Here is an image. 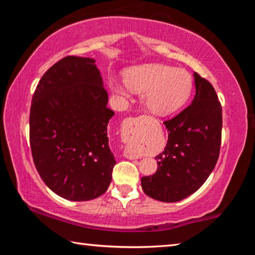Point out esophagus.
Instances as JSON below:
<instances>
[{"label": "esophagus", "mask_w": 255, "mask_h": 255, "mask_svg": "<svg viewBox=\"0 0 255 255\" xmlns=\"http://www.w3.org/2000/svg\"><path fill=\"white\" fill-rule=\"evenodd\" d=\"M125 124H126V138H132L136 136H139L140 133V129L137 126V119L129 117L126 120H125ZM124 156L127 157L129 159H136V158H140L141 155L137 152L135 148L130 147V146H127L124 150Z\"/></svg>", "instance_id": "esophagus-1"}]
</instances>
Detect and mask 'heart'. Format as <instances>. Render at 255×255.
I'll return each instance as SVG.
<instances>
[{
    "instance_id": "heart-1",
    "label": "heart",
    "mask_w": 255,
    "mask_h": 255,
    "mask_svg": "<svg viewBox=\"0 0 255 255\" xmlns=\"http://www.w3.org/2000/svg\"><path fill=\"white\" fill-rule=\"evenodd\" d=\"M126 82L133 91L144 93L146 108L159 116L179 110L192 90V79L188 72L162 64L131 68L126 73ZM112 88L117 93L127 96L126 85L115 82Z\"/></svg>"
}]
</instances>
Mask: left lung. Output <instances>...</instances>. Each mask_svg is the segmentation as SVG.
<instances>
[{
  "label": "left lung",
  "mask_w": 255,
  "mask_h": 255,
  "mask_svg": "<svg viewBox=\"0 0 255 255\" xmlns=\"http://www.w3.org/2000/svg\"><path fill=\"white\" fill-rule=\"evenodd\" d=\"M196 96L192 103L164 125L169 132L158 154L156 173L141 178L148 197L175 202L196 192L215 169L222 141V106L208 81L193 73Z\"/></svg>",
  "instance_id": "8db88e82"
}]
</instances>
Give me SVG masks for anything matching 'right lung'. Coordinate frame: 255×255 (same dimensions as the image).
Instances as JSON below:
<instances>
[{
	"mask_svg": "<svg viewBox=\"0 0 255 255\" xmlns=\"http://www.w3.org/2000/svg\"><path fill=\"white\" fill-rule=\"evenodd\" d=\"M93 58L66 56L38 83L30 108V147L51 191L86 201L109 188L116 164L108 143V92Z\"/></svg>",
	"mask_w": 255,
	"mask_h": 255,
	"instance_id": "obj_1",
	"label": "right lung"
}]
</instances>
